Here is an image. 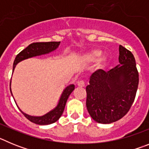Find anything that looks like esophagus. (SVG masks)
I'll list each match as a JSON object with an SVG mask.
<instances>
[{
    "label": "esophagus",
    "instance_id": "esophagus-1",
    "mask_svg": "<svg viewBox=\"0 0 149 149\" xmlns=\"http://www.w3.org/2000/svg\"><path fill=\"white\" fill-rule=\"evenodd\" d=\"M77 86H80V87H84L85 86V83L84 81H78L77 82Z\"/></svg>",
    "mask_w": 149,
    "mask_h": 149
}]
</instances>
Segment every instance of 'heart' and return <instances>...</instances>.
<instances>
[{
    "label": "heart",
    "instance_id": "1",
    "mask_svg": "<svg viewBox=\"0 0 149 149\" xmlns=\"http://www.w3.org/2000/svg\"><path fill=\"white\" fill-rule=\"evenodd\" d=\"M101 54H102V51L100 49L91 50L84 55V60L85 62H87V63H92V62L97 60L95 65L96 68L101 69L103 67H104V65L107 63V60H108L106 56H101L99 58V57L101 56Z\"/></svg>",
    "mask_w": 149,
    "mask_h": 149
}]
</instances>
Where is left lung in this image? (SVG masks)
<instances>
[{"label": "left lung", "mask_w": 149, "mask_h": 149, "mask_svg": "<svg viewBox=\"0 0 149 149\" xmlns=\"http://www.w3.org/2000/svg\"><path fill=\"white\" fill-rule=\"evenodd\" d=\"M119 65L108 72L95 71L86 87V108L95 122L110 124L122 119L136 97L139 73L131 51L119 45Z\"/></svg>", "instance_id": "left-lung-1"}]
</instances>
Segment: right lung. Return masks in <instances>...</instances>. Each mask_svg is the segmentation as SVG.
I'll list each match as a JSON object with an SVG mask.
<instances>
[{"instance_id": "1", "label": "right lung", "mask_w": 149, "mask_h": 149, "mask_svg": "<svg viewBox=\"0 0 149 149\" xmlns=\"http://www.w3.org/2000/svg\"><path fill=\"white\" fill-rule=\"evenodd\" d=\"M60 43V42H34L29 45L27 48L21 51L20 53L16 56L15 60H14V63H13V70H14L15 65L19 62L26 60L27 58L33 57V56H39V55L50 53V52L54 51L58 48ZM74 89V84H71V85L67 86L62 93L57 106L54 110H52L42 116H29L24 113L20 110L21 112L28 120L35 124H37V125H45L54 123L55 122H56L60 119V116L63 114L68 96L70 95ZM10 91H11V89H10ZM12 95H13V94H12Z\"/></svg>"}]
</instances>
